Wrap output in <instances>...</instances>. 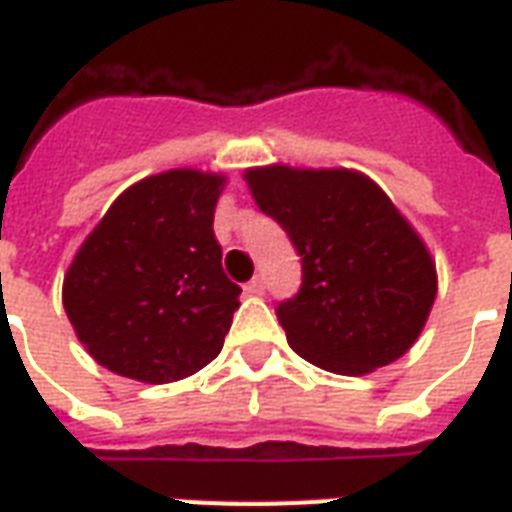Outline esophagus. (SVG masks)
Instances as JSON below:
<instances>
[{
	"label": "esophagus",
	"mask_w": 512,
	"mask_h": 512,
	"mask_svg": "<svg viewBox=\"0 0 512 512\" xmlns=\"http://www.w3.org/2000/svg\"><path fill=\"white\" fill-rule=\"evenodd\" d=\"M244 292H247V295H263V292H265L263 276H255L252 281H247V284H244Z\"/></svg>",
	"instance_id": "esophagus-1"
}]
</instances>
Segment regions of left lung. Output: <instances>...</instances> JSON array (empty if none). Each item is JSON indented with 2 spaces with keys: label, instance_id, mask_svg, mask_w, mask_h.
<instances>
[{
  "label": "left lung",
  "instance_id": "8db88e82",
  "mask_svg": "<svg viewBox=\"0 0 512 512\" xmlns=\"http://www.w3.org/2000/svg\"><path fill=\"white\" fill-rule=\"evenodd\" d=\"M244 177L303 263L297 295L276 305L289 348L350 377L404 356L436 300V265L380 185L281 164Z\"/></svg>",
  "mask_w": 512,
  "mask_h": 512
}]
</instances>
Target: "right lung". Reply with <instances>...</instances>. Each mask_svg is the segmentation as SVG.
Here are the masks:
<instances>
[{"instance_id":"right-lung-1","label":"right lung","mask_w":512,"mask_h":512,"mask_svg":"<svg viewBox=\"0 0 512 512\" xmlns=\"http://www.w3.org/2000/svg\"><path fill=\"white\" fill-rule=\"evenodd\" d=\"M220 185L196 170L146 177L76 252L63 308L100 366L162 385L220 353L241 295L212 231Z\"/></svg>"}]
</instances>
